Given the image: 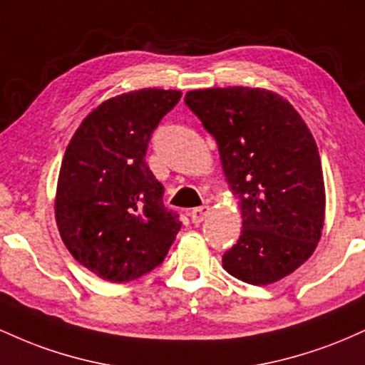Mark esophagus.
Masks as SVG:
<instances>
[{
	"mask_svg": "<svg viewBox=\"0 0 365 365\" xmlns=\"http://www.w3.org/2000/svg\"><path fill=\"white\" fill-rule=\"evenodd\" d=\"M209 211H211V207L209 206H200V207H195L194 211L190 212V220L194 225H200L204 220H206V216L209 215Z\"/></svg>",
	"mask_w": 365,
	"mask_h": 365,
	"instance_id": "34e87169",
	"label": "esophagus"
}]
</instances>
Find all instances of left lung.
Instances as JSON below:
<instances>
[{
    "label": "left lung",
    "instance_id": "obj_1",
    "mask_svg": "<svg viewBox=\"0 0 365 365\" xmlns=\"http://www.w3.org/2000/svg\"><path fill=\"white\" fill-rule=\"evenodd\" d=\"M215 137L242 235L223 267L250 284H269L311 257L324 225L326 194L316 140L287 99L266 89L216 87L185 94Z\"/></svg>",
    "mask_w": 365,
    "mask_h": 365
}]
</instances>
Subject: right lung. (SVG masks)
Returning a JSON list of instances; mask_svg holds the SVG:
<instances>
[{"label":"right lung","mask_w":365,"mask_h":365,"mask_svg":"<svg viewBox=\"0 0 365 365\" xmlns=\"http://www.w3.org/2000/svg\"><path fill=\"white\" fill-rule=\"evenodd\" d=\"M180 91L140 89L99 104L63 156L54 216L63 244L99 278L125 283L163 262L182 221L145 163L154 128Z\"/></svg>","instance_id":"right-lung-1"}]
</instances>
